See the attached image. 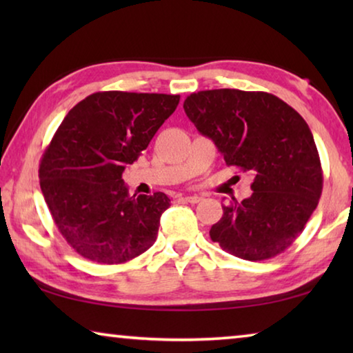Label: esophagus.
<instances>
[{
  "mask_svg": "<svg viewBox=\"0 0 353 353\" xmlns=\"http://www.w3.org/2000/svg\"><path fill=\"white\" fill-rule=\"evenodd\" d=\"M182 199L190 202V204H198V202H199L202 198H201V196H183Z\"/></svg>",
  "mask_w": 353,
  "mask_h": 353,
  "instance_id": "obj_1",
  "label": "esophagus"
}]
</instances>
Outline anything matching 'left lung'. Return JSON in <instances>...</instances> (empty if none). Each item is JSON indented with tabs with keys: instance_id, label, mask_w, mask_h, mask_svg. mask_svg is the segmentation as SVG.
Wrapping results in <instances>:
<instances>
[{
	"instance_id": "1",
	"label": "left lung",
	"mask_w": 353,
	"mask_h": 353,
	"mask_svg": "<svg viewBox=\"0 0 353 353\" xmlns=\"http://www.w3.org/2000/svg\"><path fill=\"white\" fill-rule=\"evenodd\" d=\"M183 109L227 165L254 176L250 198L223 205L212 241L249 261L282 254L302 234L324 183L305 119L271 93L235 88L191 93Z\"/></svg>"
}]
</instances>
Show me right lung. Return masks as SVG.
<instances>
[{"label": "right lung", "instance_id": "1", "mask_svg": "<svg viewBox=\"0 0 353 353\" xmlns=\"http://www.w3.org/2000/svg\"><path fill=\"white\" fill-rule=\"evenodd\" d=\"M179 99L98 92L77 103L56 130L40 160V188L59 232L83 259L119 265L157 240L170 198L162 191L129 196L121 177Z\"/></svg>", "mask_w": 353, "mask_h": 353}]
</instances>
